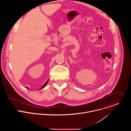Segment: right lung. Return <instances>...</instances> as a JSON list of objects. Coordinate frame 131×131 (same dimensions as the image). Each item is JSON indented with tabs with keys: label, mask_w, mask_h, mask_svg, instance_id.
Instances as JSON below:
<instances>
[{
	"label": "right lung",
	"mask_w": 131,
	"mask_h": 131,
	"mask_svg": "<svg viewBox=\"0 0 131 131\" xmlns=\"http://www.w3.org/2000/svg\"><path fill=\"white\" fill-rule=\"evenodd\" d=\"M48 81H47V82H45V83H44V84H43V85H42V87H41V88H40V89H43V88H45V86H46V84H47V83H48ZM25 88H27V89H28V87H25ZM40 89H39V90H40Z\"/></svg>",
	"instance_id": "obj_1"
}]
</instances>
